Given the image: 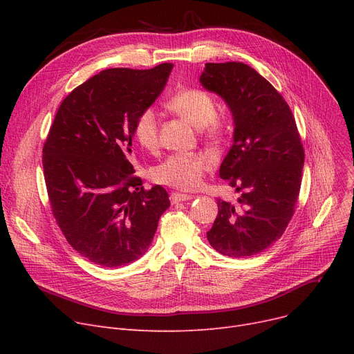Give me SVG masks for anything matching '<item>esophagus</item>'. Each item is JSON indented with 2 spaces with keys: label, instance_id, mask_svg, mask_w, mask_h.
I'll return each instance as SVG.
<instances>
[{
  "label": "esophagus",
  "instance_id": "1",
  "mask_svg": "<svg viewBox=\"0 0 354 354\" xmlns=\"http://www.w3.org/2000/svg\"><path fill=\"white\" fill-rule=\"evenodd\" d=\"M194 199L192 195L188 194H180V192H174L171 194V202L172 203H178V202H185V201H191Z\"/></svg>",
  "mask_w": 354,
  "mask_h": 354
}]
</instances>
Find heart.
<instances>
[{
    "instance_id": "1",
    "label": "heart",
    "mask_w": 354,
    "mask_h": 354,
    "mask_svg": "<svg viewBox=\"0 0 354 354\" xmlns=\"http://www.w3.org/2000/svg\"><path fill=\"white\" fill-rule=\"evenodd\" d=\"M166 106L194 127L202 129L209 139H221L228 129L227 120L216 115L214 97L202 88H182L167 100ZM133 136L146 151H153L158 146L159 123L153 107L143 109L136 116ZM212 166L214 159L207 153H175L162 160L152 171V176L159 183L191 191L199 187L203 175L211 171Z\"/></svg>"
}]
</instances>
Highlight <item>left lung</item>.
Instances as JSON below:
<instances>
[{
    "instance_id": "obj_1",
    "label": "left lung",
    "mask_w": 354,
    "mask_h": 354,
    "mask_svg": "<svg viewBox=\"0 0 354 354\" xmlns=\"http://www.w3.org/2000/svg\"><path fill=\"white\" fill-rule=\"evenodd\" d=\"M201 84L221 96L234 120V143L219 176L239 194L218 199L207 232L222 255L247 258L280 238L294 214L301 187L304 149L287 102L270 82L244 63H207Z\"/></svg>"
}]
</instances>
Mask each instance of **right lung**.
<instances>
[{"instance_id": "obj_1", "label": "right lung", "mask_w": 354, "mask_h": 354, "mask_svg": "<svg viewBox=\"0 0 354 354\" xmlns=\"http://www.w3.org/2000/svg\"><path fill=\"white\" fill-rule=\"evenodd\" d=\"M172 68L100 71L62 102L48 132L43 169L53 215L67 243L97 266L136 261L171 205L160 185L143 189L130 159L135 119Z\"/></svg>"}]
</instances>
